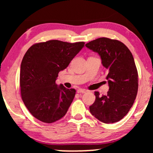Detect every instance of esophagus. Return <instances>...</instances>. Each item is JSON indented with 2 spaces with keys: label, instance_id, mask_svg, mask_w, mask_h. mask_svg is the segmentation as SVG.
Listing matches in <instances>:
<instances>
[{
  "label": "esophagus",
  "instance_id": "34e87169",
  "mask_svg": "<svg viewBox=\"0 0 153 153\" xmlns=\"http://www.w3.org/2000/svg\"><path fill=\"white\" fill-rule=\"evenodd\" d=\"M86 91L85 89H82V88H79L77 90V93H85Z\"/></svg>",
  "mask_w": 153,
  "mask_h": 153
}]
</instances>
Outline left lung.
Masks as SVG:
<instances>
[{"label": "left lung", "mask_w": 153, "mask_h": 153, "mask_svg": "<svg viewBox=\"0 0 153 153\" xmlns=\"http://www.w3.org/2000/svg\"><path fill=\"white\" fill-rule=\"evenodd\" d=\"M99 54L108 71L107 95L95 92V101L90 111L97 120L114 123L126 116L132 106L138 91V72L129 49L121 42L100 37L85 45Z\"/></svg>", "instance_id": "1"}]
</instances>
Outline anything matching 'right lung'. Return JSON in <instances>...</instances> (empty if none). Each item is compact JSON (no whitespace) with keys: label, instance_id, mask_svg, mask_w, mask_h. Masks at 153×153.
<instances>
[{"label":"right lung","instance_id":"obj_1","mask_svg":"<svg viewBox=\"0 0 153 153\" xmlns=\"http://www.w3.org/2000/svg\"><path fill=\"white\" fill-rule=\"evenodd\" d=\"M84 44L53 39L35 44L25 53L20 69L21 95L37 120L52 123L66 114L76 91L58 85L56 80Z\"/></svg>","mask_w":153,"mask_h":153}]
</instances>
